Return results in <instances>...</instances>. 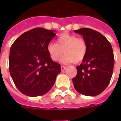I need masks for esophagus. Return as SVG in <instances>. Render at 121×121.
I'll return each mask as SVG.
<instances>
[{
	"mask_svg": "<svg viewBox=\"0 0 121 121\" xmlns=\"http://www.w3.org/2000/svg\"><path fill=\"white\" fill-rule=\"evenodd\" d=\"M66 66H61V71H64L65 69H66Z\"/></svg>",
	"mask_w": 121,
	"mask_h": 121,
	"instance_id": "34e87169",
	"label": "esophagus"
}]
</instances>
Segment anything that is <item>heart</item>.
<instances>
[{
  "label": "heart",
  "instance_id": "obj_1",
  "mask_svg": "<svg viewBox=\"0 0 121 121\" xmlns=\"http://www.w3.org/2000/svg\"><path fill=\"white\" fill-rule=\"evenodd\" d=\"M47 51L53 61L58 60L64 53L61 60L64 63H78L86 56L87 46L83 39L78 38L75 35L63 33L58 37L56 44L51 43L48 45Z\"/></svg>",
  "mask_w": 121,
  "mask_h": 121
}]
</instances>
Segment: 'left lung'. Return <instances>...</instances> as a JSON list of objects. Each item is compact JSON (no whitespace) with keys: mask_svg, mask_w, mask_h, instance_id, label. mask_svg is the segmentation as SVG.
Instances as JSON below:
<instances>
[{"mask_svg":"<svg viewBox=\"0 0 121 121\" xmlns=\"http://www.w3.org/2000/svg\"><path fill=\"white\" fill-rule=\"evenodd\" d=\"M74 32L82 35L87 46L86 55L72 79L78 93L86 96L99 95L107 88L112 75L114 57L111 43L105 36L89 28Z\"/></svg>","mask_w":121,"mask_h":121,"instance_id":"left-lung-1","label":"left lung"}]
</instances>
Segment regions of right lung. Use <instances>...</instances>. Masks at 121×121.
<instances>
[{"label":"right lung","instance_id":"1","mask_svg":"<svg viewBox=\"0 0 121 121\" xmlns=\"http://www.w3.org/2000/svg\"><path fill=\"white\" fill-rule=\"evenodd\" d=\"M55 31L37 27L21 35L11 46L9 72L22 94L43 95L55 84L60 65L51 60L47 51Z\"/></svg>","mask_w":121,"mask_h":121}]
</instances>
